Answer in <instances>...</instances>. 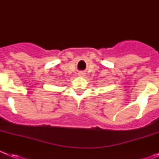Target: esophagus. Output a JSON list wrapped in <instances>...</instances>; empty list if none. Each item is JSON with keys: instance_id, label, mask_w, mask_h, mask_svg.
<instances>
[{"instance_id": "esophagus-1", "label": "esophagus", "mask_w": 159, "mask_h": 159, "mask_svg": "<svg viewBox=\"0 0 159 159\" xmlns=\"http://www.w3.org/2000/svg\"><path fill=\"white\" fill-rule=\"evenodd\" d=\"M79 75H80V76H84V75H85V73H84V71H80V72H79Z\"/></svg>"}]
</instances>
